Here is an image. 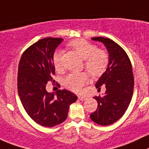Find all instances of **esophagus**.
<instances>
[{"label": "esophagus", "instance_id": "34e87169", "mask_svg": "<svg viewBox=\"0 0 149 149\" xmlns=\"http://www.w3.org/2000/svg\"><path fill=\"white\" fill-rule=\"evenodd\" d=\"M79 99L80 100V101H84V100L87 99V98H86L85 96H80V95H79Z\"/></svg>", "mask_w": 149, "mask_h": 149}]
</instances>
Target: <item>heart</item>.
<instances>
[{"label":"heart","instance_id":"b5f03b06","mask_svg":"<svg viewBox=\"0 0 149 149\" xmlns=\"http://www.w3.org/2000/svg\"><path fill=\"white\" fill-rule=\"evenodd\" d=\"M69 45L84 59V67L92 76L98 77L105 72L109 63V56L105 51L96 49L95 45L84 39L72 40L69 42ZM53 64L56 70H60L62 51L57 50L54 52ZM88 80L89 76L86 73H73L64 79V84L67 88L75 93H80Z\"/></svg>","mask_w":149,"mask_h":149}]
</instances>
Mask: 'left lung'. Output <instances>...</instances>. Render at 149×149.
<instances>
[{
	"instance_id": "left-lung-1",
	"label": "left lung",
	"mask_w": 149,
	"mask_h": 149,
	"mask_svg": "<svg viewBox=\"0 0 149 149\" xmlns=\"http://www.w3.org/2000/svg\"><path fill=\"white\" fill-rule=\"evenodd\" d=\"M101 42L109 54V63L95 83L98 90L104 84L106 92L103 96H95L98 102L97 109L90 115V118L101 126H108L121 118L131 102L134 90L132 68L126 51L113 40L98 37L91 38Z\"/></svg>"
}]
</instances>
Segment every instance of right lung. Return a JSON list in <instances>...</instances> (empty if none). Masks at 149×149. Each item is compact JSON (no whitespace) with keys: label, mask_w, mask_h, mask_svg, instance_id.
I'll list each match as a JSON object with an SVG mask.
<instances>
[{"label":"right lung","mask_w":149,"mask_h":149,"mask_svg":"<svg viewBox=\"0 0 149 149\" xmlns=\"http://www.w3.org/2000/svg\"><path fill=\"white\" fill-rule=\"evenodd\" d=\"M62 41L54 37L38 40L23 52L18 66L17 91L22 104L31 118L45 127L65 121L70 105L78 98L67 90L56 95L46 91L47 83L55 74L53 55Z\"/></svg>","instance_id":"add662e5"}]
</instances>
